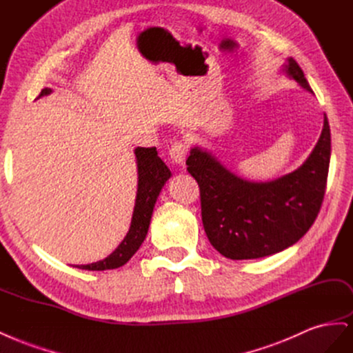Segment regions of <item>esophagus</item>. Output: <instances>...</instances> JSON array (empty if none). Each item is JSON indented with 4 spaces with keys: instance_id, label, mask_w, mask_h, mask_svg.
Wrapping results in <instances>:
<instances>
[{
    "instance_id": "34e87169",
    "label": "esophagus",
    "mask_w": 353,
    "mask_h": 353,
    "mask_svg": "<svg viewBox=\"0 0 353 353\" xmlns=\"http://www.w3.org/2000/svg\"><path fill=\"white\" fill-rule=\"evenodd\" d=\"M168 155L172 158V161L176 164H185L186 161V155H188V145L183 141H177L174 142L168 150Z\"/></svg>"
}]
</instances>
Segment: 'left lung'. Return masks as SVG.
<instances>
[{
  "label": "left lung",
  "instance_id": "1",
  "mask_svg": "<svg viewBox=\"0 0 353 353\" xmlns=\"http://www.w3.org/2000/svg\"><path fill=\"white\" fill-rule=\"evenodd\" d=\"M281 72L312 94L293 59ZM332 155L327 116L306 161L294 172L271 181H251L230 172L211 151L193 146L188 172L201 189L203 229L211 245L230 259H255L296 243L314 224L325 193Z\"/></svg>",
  "mask_w": 353,
  "mask_h": 353
}]
</instances>
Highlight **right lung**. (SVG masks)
I'll use <instances>...</instances> for the list:
<instances>
[{"mask_svg": "<svg viewBox=\"0 0 353 353\" xmlns=\"http://www.w3.org/2000/svg\"><path fill=\"white\" fill-rule=\"evenodd\" d=\"M51 92L52 90L50 88H45L41 90L38 98L50 95ZM134 157L136 167H138V192H136L134 208L128 234L124 236L121 243L114 249V252L110 254L107 258L92 264L76 265L77 268L89 271L119 268L128 263L145 241L148 229H150L155 202L165 181L172 177V172H170V168L161 158L158 157L155 146H138L134 150Z\"/></svg>", "mask_w": 353, "mask_h": 353, "instance_id": "add662e5", "label": "right lung"}]
</instances>
